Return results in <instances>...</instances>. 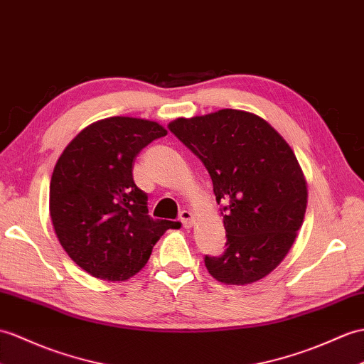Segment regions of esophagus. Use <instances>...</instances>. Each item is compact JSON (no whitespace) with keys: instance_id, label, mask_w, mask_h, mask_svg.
I'll return each mask as SVG.
<instances>
[{"instance_id":"34e87169","label":"esophagus","mask_w":364,"mask_h":364,"mask_svg":"<svg viewBox=\"0 0 364 364\" xmlns=\"http://www.w3.org/2000/svg\"><path fill=\"white\" fill-rule=\"evenodd\" d=\"M180 220H181V223H183L186 230H189V228L193 226V215H192L191 210H181Z\"/></svg>"}]
</instances>
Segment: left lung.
Returning <instances> with one entry per match:
<instances>
[{
  "mask_svg": "<svg viewBox=\"0 0 364 364\" xmlns=\"http://www.w3.org/2000/svg\"><path fill=\"white\" fill-rule=\"evenodd\" d=\"M168 129L210 175L225 201L226 250L205 257L215 281L248 285L268 276L289 255L307 209V181L291 147L264 117L223 108L176 117Z\"/></svg>",
  "mask_w": 364,
  "mask_h": 364,
  "instance_id": "left-lung-1",
  "label": "left lung"
}]
</instances>
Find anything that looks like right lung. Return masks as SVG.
I'll use <instances>...</instances> for the list:
<instances>
[{"instance_id": "add662e5", "label": "right lung", "mask_w": 364, "mask_h": 364, "mask_svg": "<svg viewBox=\"0 0 364 364\" xmlns=\"http://www.w3.org/2000/svg\"><path fill=\"white\" fill-rule=\"evenodd\" d=\"M166 134L150 119L105 117L85 127L57 159L50 220L66 255L91 276L127 281L146 267L159 237L181 226L149 217L147 196L133 181L134 158Z\"/></svg>"}]
</instances>
